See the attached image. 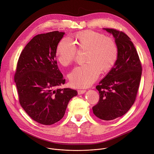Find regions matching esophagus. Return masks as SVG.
I'll return each instance as SVG.
<instances>
[{
  "instance_id": "obj_1",
  "label": "esophagus",
  "mask_w": 154,
  "mask_h": 154,
  "mask_svg": "<svg viewBox=\"0 0 154 154\" xmlns=\"http://www.w3.org/2000/svg\"><path fill=\"white\" fill-rule=\"evenodd\" d=\"M77 92H78V94L81 95V94H84L86 92V91L85 90H78Z\"/></svg>"
}]
</instances>
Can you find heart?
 <instances>
[{
	"label": "heart",
	"instance_id": "obj_1",
	"mask_svg": "<svg viewBox=\"0 0 154 154\" xmlns=\"http://www.w3.org/2000/svg\"><path fill=\"white\" fill-rule=\"evenodd\" d=\"M74 42L68 37L60 40L56 49L57 60L64 66L75 60L77 48L86 51V63L77 66L69 74L70 83L74 87L86 88L98 78L100 70L106 72L115 65L118 49L114 40L97 32L86 30L77 32Z\"/></svg>",
	"mask_w": 154,
	"mask_h": 154
}]
</instances>
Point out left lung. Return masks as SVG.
Masks as SVG:
<instances>
[{
    "mask_svg": "<svg viewBox=\"0 0 154 154\" xmlns=\"http://www.w3.org/2000/svg\"><path fill=\"white\" fill-rule=\"evenodd\" d=\"M112 34L118 49L117 60L108 74L96 86L100 94L94 114L103 120H112L125 115L135 100L142 67L131 38L123 32L104 28Z\"/></svg>",
    "mask_w": 154,
    "mask_h": 154,
    "instance_id": "left-lung-1",
    "label": "left lung"
}]
</instances>
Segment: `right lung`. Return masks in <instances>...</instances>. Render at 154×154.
Returning <instances> with one entry per match:
<instances>
[{
	"mask_svg": "<svg viewBox=\"0 0 154 154\" xmlns=\"http://www.w3.org/2000/svg\"><path fill=\"white\" fill-rule=\"evenodd\" d=\"M64 34L56 31L34 36L22 51L14 75L21 106L43 125L60 120L69 100L78 94L70 88H58L65 83L56 59Z\"/></svg>",
	"mask_w": 154,
	"mask_h": 154,
	"instance_id": "1",
	"label": "right lung"
}]
</instances>
